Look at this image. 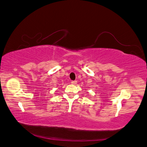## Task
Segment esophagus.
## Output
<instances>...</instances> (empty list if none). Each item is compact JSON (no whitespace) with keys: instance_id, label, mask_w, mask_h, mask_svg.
I'll list each match as a JSON object with an SVG mask.
<instances>
[{"instance_id":"obj_1","label":"esophagus","mask_w":147,"mask_h":147,"mask_svg":"<svg viewBox=\"0 0 147 147\" xmlns=\"http://www.w3.org/2000/svg\"><path fill=\"white\" fill-rule=\"evenodd\" d=\"M71 83L73 85H76V84H77V81H71Z\"/></svg>"}]
</instances>
